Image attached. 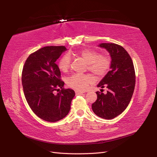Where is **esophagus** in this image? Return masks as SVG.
<instances>
[{"label": "esophagus", "instance_id": "obj_1", "mask_svg": "<svg viewBox=\"0 0 157 157\" xmlns=\"http://www.w3.org/2000/svg\"><path fill=\"white\" fill-rule=\"evenodd\" d=\"M75 94H82V93H85L86 91H84V90H75Z\"/></svg>", "mask_w": 157, "mask_h": 157}]
</instances>
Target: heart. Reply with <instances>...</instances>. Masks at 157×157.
Wrapping results in <instances>:
<instances>
[{"instance_id": "b5f03b06", "label": "heart", "mask_w": 157, "mask_h": 157, "mask_svg": "<svg viewBox=\"0 0 157 157\" xmlns=\"http://www.w3.org/2000/svg\"><path fill=\"white\" fill-rule=\"evenodd\" d=\"M76 55L80 56L88 64V69L93 74L101 77L105 75L111 66V61L106 56H101L99 52L92 49H83L78 51ZM71 59L68 55H65L59 60L58 66L63 73L68 71L70 67ZM93 81L92 77L88 74H74L67 79V84L72 88L84 90Z\"/></svg>"}]
</instances>
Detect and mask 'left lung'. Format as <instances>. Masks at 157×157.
<instances>
[{
  "label": "left lung",
  "mask_w": 157,
  "mask_h": 157,
  "mask_svg": "<svg viewBox=\"0 0 157 157\" xmlns=\"http://www.w3.org/2000/svg\"><path fill=\"white\" fill-rule=\"evenodd\" d=\"M98 46L106 49L111 56V70L97 85L108 90L105 94L96 92L97 99L92 109L99 117L112 119L121 114L131 101L136 84L134 67L128 52L121 46L101 43Z\"/></svg>",
  "instance_id": "obj_1"
}]
</instances>
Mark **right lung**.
<instances>
[{
  "label": "right lung",
  "instance_id": "add662e5",
  "mask_svg": "<svg viewBox=\"0 0 157 157\" xmlns=\"http://www.w3.org/2000/svg\"><path fill=\"white\" fill-rule=\"evenodd\" d=\"M65 51L63 46H45L29 55L23 68L26 101L32 111L46 121L56 122L67 115L75 96L74 90L63 88L65 83L60 79L61 71L55 63Z\"/></svg>",
  "mask_w": 157,
  "mask_h": 157
}]
</instances>
